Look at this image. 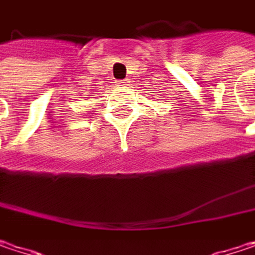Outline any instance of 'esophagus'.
<instances>
[{
	"instance_id": "obj_1",
	"label": "esophagus",
	"mask_w": 255,
	"mask_h": 255,
	"mask_svg": "<svg viewBox=\"0 0 255 255\" xmlns=\"http://www.w3.org/2000/svg\"><path fill=\"white\" fill-rule=\"evenodd\" d=\"M128 80H120V81H118V85L119 87H125V85H128Z\"/></svg>"
}]
</instances>
